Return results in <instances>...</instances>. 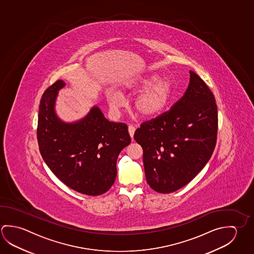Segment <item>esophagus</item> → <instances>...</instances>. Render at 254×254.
I'll return each mask as SVG.
<instances>
[{
    "mask_svg": "<svg viewBox=\"0 0 254 254\" xmlns=\"http://www.w3.org/2000/svg\"><path fill=\"white\" fill-rule=\"evenodd\" d=\"M134 131H135V127H133V125H129L128 126V132L129 134H130V136L133 138V133H134Z\"/></svg>",
    "mask_w": 254,
    "mask_h": 254,
    "instance_id": "34e87169",
    "label": "esophagus"
}]
</instances>
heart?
Wrapping results in <instances>:
<instances>
[{
	"mask_svg": "<svg viewBox=\"0 0 254 254\" xmlns=\"http://www.w3.org/2000/svg\"><path fill=\"white\" fill-rule=\"evenodd\" d=\"M157 75H149L129 87V91L142 92L134 102V109L138 115L151 118L162 113L170 101L172 84L167 79L158 81ZM110 105L116 109L121 105V98L111 97Z\"/></svg>",
	"mask_w": 254,
	"mask_h": 254,
	"instance_id": "obj_1",
	"label": "heart"
}]
</instances>
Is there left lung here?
<instances>
[{
  "label": "left lung",
  "instance_id": "obj_1",
  "mask_svg": "<svg viewBox=\"0 0 254 254\" xmlns=\"http://www.w3.org/2000/svg\"><path fill=\"white\" fill-rule=\"evenodd\" d=\"M169 111L142 122L133 138L143 150L146 180L159 193L176 191L204 168L216 145L215 98L194 71Z\"/></svg>",
  "mask_w": 254,
  "mask_h": 254
}]
</instances>
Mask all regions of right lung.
Listing matches in <instances>:
<instances>
[{"label":"right lung","mask_w":254,"mask_h":254,"mask_svg":"<svg viewBox=\"0 0 254 254\" xmlns=\"http://www.w3.org/2000/svg\"><path fill=\"white\" fill-rule=\"evenodd\" d=\"M59 79L43 93L39 108L37 140L50 170L66 186L85 195L110 190L117 176V158L131 138L125 123L111 122L95 106L81 121L67 124L55 113Z\"/></svg>","instance_id":"1"}]
</instances>
